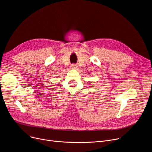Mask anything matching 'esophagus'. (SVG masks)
Here are the masks:
<instances>
[{"label":"esophagus","instance_id":"34e87169","mask_svg":"<svg viewBox=\"0 0 152 152\" xmlns=\"http://www.w3.org/2000/svg\"><path fill=\"white\" fill-rule=\"evenodd\" d=\"M71 67L72 69H76L77 67V65H76V64H72Z\"/></svg>","mask_w":152,"mask_h":152}]
</instances>
